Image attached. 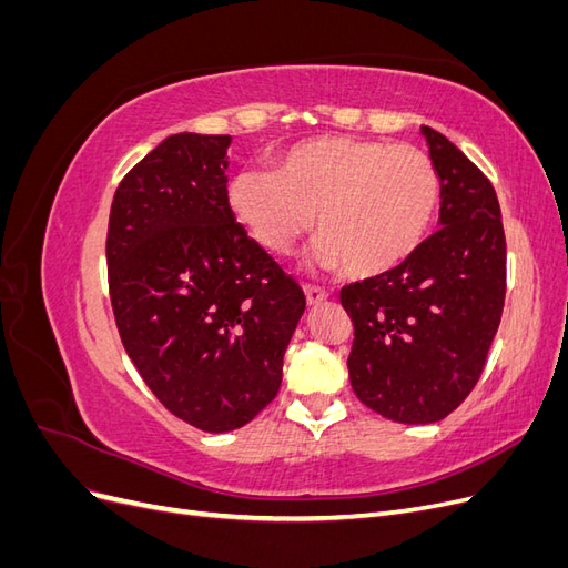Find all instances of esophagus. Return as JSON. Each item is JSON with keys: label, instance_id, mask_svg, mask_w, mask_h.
<instances>
[{"label": "esophagus", "instance_id": "obj_1", "mask_svg": "<svg viewBox=\"0 0 568 568\" xmlns=\"http://www.w3.org/2000/svg\"><path fill=\"white\" fill-rule=\"evenodd\" d=\"M305 298H307V303H311V305H320V303H324L326 298H329V291L307 284L305 286Z\"/></svg>", "mask_w": 568, "mask_h": 568}]
</instances>
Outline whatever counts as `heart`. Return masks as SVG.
Listing matches in <instances>:
<instances>
[{
	"label": "heart",
	"mask_w": 568,
	"mask_h": 568,
	"mask_svg": "<svg viewBox=\"0 0 568 568\" xmlns=\"http://www.w3.org/2000/svg\"><path fill=\"white\" fill-rule=\"evenodd\" d=\"M227 203L272 255H288L315 225L317 265L379 277L426 242L440 205V175L417 146L320 136L282 153L274 173H236Z\"/></svg>",
	"instance_id": "heart-1"
}]
</instances>
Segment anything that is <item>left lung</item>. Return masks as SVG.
Listing matches in <instances>:
<instances>
[{"instance_id": "obj_1", "label": "left lung", "mask_w": 568, "mask_h": 568, "mask_svg": "<svg viewBox=\"0 0 568 568\" xmlns=\"http://www.w3.org/2000/svg\"><path fill=\"white\" fill-rule=\"evenodd\" d=\"M440 175V217L419 251L341 288L355 326L353 390L400 424L440 422L474 390L503 320L507 244L490 180L440 132L422 128Z\"/></svg>"}]
</instances>
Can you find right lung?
<instances>
[{
    "label": "right lung",
    "mask_w": 568,
    "mask_h": 568,
    "mask_svg": "<svg viewBox=\"0 0 568 568\" xmlns=\"http://www.w3.org/2000/svg\"><path fill=\"white\" fill-rule=\"evenodd\" d=\"M230 142L163 140L118 184L106 236L120 341L165 409L211 434L274 400L305 311L298 282L230 211Z\"/></svg>",
    "instance_id": "right-lung-1"
}]
</instances>
